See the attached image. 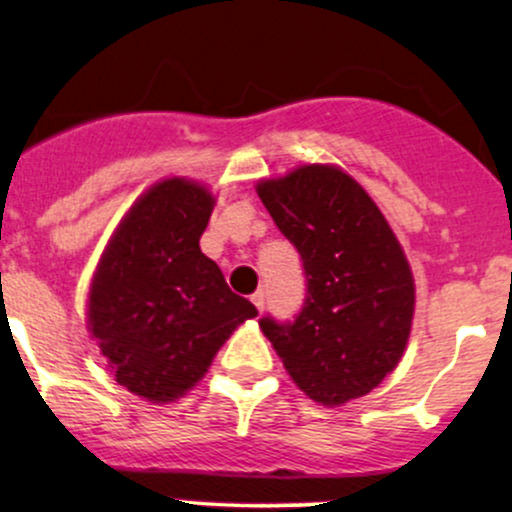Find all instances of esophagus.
<instances>
[{
	"instance_id": "1",
	"label": "esophagus",
	"mask_w": 512,
	"mask_h": 512,
	"mask_svg": "<svg viewBox=\"0 0 512 512\" xmlns=\"http://www.w3.org/2000/svg\"><path fill=\"white\" fill-rule=\"evenodd\" d=\"M252 303H255V308L257 311H265V294H262V291H255V294H252V299H250Z\"/></svg>"
}]
</instances>
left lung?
<instances>
[{
    "label": "left lung",
    "instance_id": "obj_1",
    "mask_svg": "<svg viewBox=\"0 0 512 512\" xmlns=\"http://www.w3.org/2000/svg\"><path fill=\"white\" fill-rule=\"evenodd\" d=\"M255 189L299 250L308 286L294 323L262 318V333L316 403L367 396L401 362L413 325L415 282L396 233L335 165H301Z\"/></svg>",
    "mask_w": 512,
    "mask_h": 512
}]
</instances>
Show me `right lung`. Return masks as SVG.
<instances>
[{
	"label": "right lung",
	"mask_w": 512,
	"mask_h": 512,
	"mask_svg": "<svg viewBox=\"0 0 512 512\" xmlns=\"http://www.w3.org/2000/svg\"><path fill=\"white\" fill-rule=\"evenodd\" d=\"M216 199L187 177L153 184L121 218L89 284L87 328L123 389L172 403L257 308L201 252Z\"/></svg>",
	"instance_id": "right-lung-1"
}]
</instances>
